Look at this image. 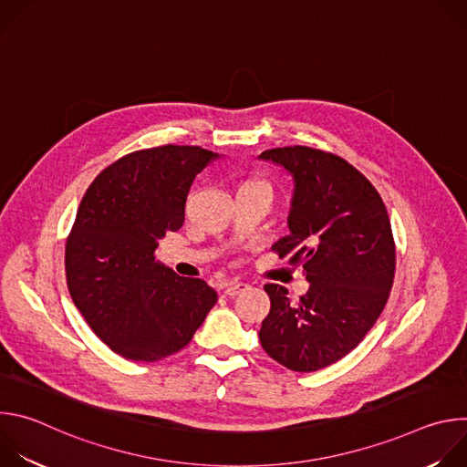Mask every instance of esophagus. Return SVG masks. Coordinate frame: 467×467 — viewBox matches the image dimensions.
<instances>
[{
    "label": "esophagus",
    "instance_id": "1",
    "mask_svg": "<svg viewBox=\"0 0 467 467\" xmlns=\"http://www.w3.org/2000/svg\"><path fill=\"white\" fill-rule=\"evenodd\" d=\"M247 290H249V285H247V283L233 281V283H229V285H227L225 294H227L229 297H236V296H240V294H244V292H247Z\"/></svg>",
    "mask_w": 467,
    "mask_h": 467
}]
</instances>
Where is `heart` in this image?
Instances as JSON below:
<instances>
[{
	"label": "heart",
	"instance_id": "1",
	"mask_svg": "<svg viewBox=\"0 0 467 467\" xmlns=\"http://www.w3.org/2000/svg\"><path fill=\"white\" fill-rule=\"evenodd\" d=\"M262 184H264V182H262Z\"/></svg>",
	"mask_w": 467,
	"mask_h": 467
}]
</instances>
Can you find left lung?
<instances>
[{
  "label": "left lung",
  "mask_w": 467,
  "mask_h": 467,
  "mask_svg": "<svg viewBox=\"0 0 467 467\" xmlns=\"http://www.w3.org/2000/svg\"><path fill=\"white\" fill-rule=\"evenodd\" d=\"M258 159L294 179L290 234L272 249L303 264L310 283L299 301L281 285L264 286L272 308L258 338L285 368L317 371L351 353L388 301L395 274L389 218L373 184L338 155L290 146Z\"/></svg>",
  "instance_id": "left-lung-1"
}]
</instances>
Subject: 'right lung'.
<instances>
[{"label": "right lung", "instance_id": "right-lung-1", "mask_svg": "<svg viewBox=\"0 0 467 467\" xmlns=\"http://www.w3.org/2000/svg\"><path fill=\"white\" fill-rule=\"evenodd\" d=\"M216 153L161 146L129 153L88 186L66 240V283L98 338L137 362L190 344L218 294L155 260L159 240L181 229L190 186Z\"/></svg>", "mask_w": 467, "mask_h": 467}]
</instances>
